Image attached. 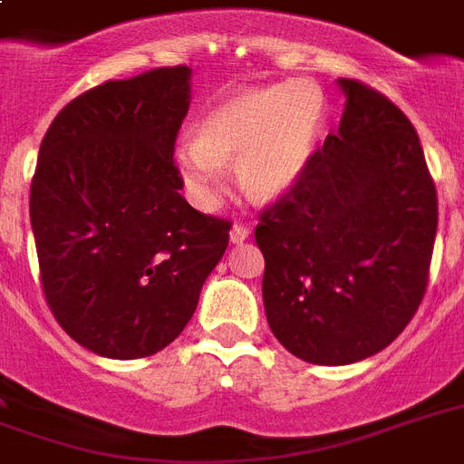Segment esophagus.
Masks as SVG:
<instances>
[{
    "label": "esophagus",
    "mask_w": 464,
    "mask_h": 464,
    "mask_svg": "<svg viewBox=\"0 0 464 464\" xmlns=\"http://www.w3.org/2000/svg\"><path fill=\"white\" fill-rule=\"evenodd\" d=\"M250 238V228L246 224H236L231 228V243H243V240Z\"/></svg>",
    "instance_id": "34e87169"
}]
</instances>
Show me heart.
Wrapping results in <instances>:
<instances>
[{"mask_svg": "<svg viewBox=\"0 0 464 464\" xmlns=\"http://www.w3.org/2000/svg\"><path fill=\"white\" fill-rule=\"evenodd\" d=\"M324 127V101L313 83L282 82L224 98L202 118L197 140L175 151L185 188L199 207H214L224 160L236 156L240 188L255 199L294 189Z\"/></svg>", "mask_w": 464, "mask_h": 464, "instance_id": "b5f03b06", "label": "heart"}]
</instances>
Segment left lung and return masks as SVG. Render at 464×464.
Returning a JSON list of instances; mask_svg holds the SVG:
<instances>
[{
    "label": "left lung",
    "instance_id": "left-lung-1",
    "mask_svg": "<svg viewBox=\"0 0 464 464\" xmlns=\"http://www.w3.org/2000/svg\"><path fill=\"white\" fill-rule=\"evenodd\" d=\"M337 83V134L255 228L269 327L317 366L353 363L397 339L424 298L439 226L414 125L366 83Z\"/></svg>",
    "mask_w": 464,
    "mask_h": 464
}]
</instances>
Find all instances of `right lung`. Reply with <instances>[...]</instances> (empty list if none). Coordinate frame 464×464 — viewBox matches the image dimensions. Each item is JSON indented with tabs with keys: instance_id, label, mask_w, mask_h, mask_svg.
Wrapping results in <instances>:
<instances>
[{
	"instance_id": "add662e5",
	"label": "right lung",
	"mask_w": 464,
	"mask_h": 464,
	"mask_svg": "<svg viewBox=\"0 0 464 464\" xmlns=\"http://www.w3.org/2000/svg\"><path fill=\"white\" fill-rule=\"evenodd\" d=\"M192 69L105 82L57 112L31 182L40 282L69 337L105 359L166 349L228 247L231 221L180 195L175 137Z\"/></svg>"
}]
</instances>
